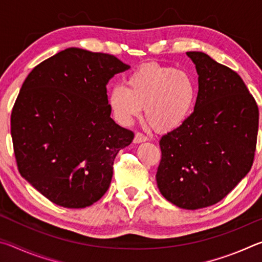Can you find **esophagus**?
<instances>
[{
    "label": "esophagus",
    "mask_w": 262,
    "mask_h": 262,
    "mask_svg": "<svg viewBox=\"0 0 262 262\" xmlns=\"http://www.w3.org/2000/svg\"><path fill=\"white\" fill-rule=\"evenodd\" d=\"M145 141H148V137L144 134H142V133L137 132L134 137V143H142V142H145Z\"/></svg>",
    "instance_id": "obj_1"
}]
</instances>
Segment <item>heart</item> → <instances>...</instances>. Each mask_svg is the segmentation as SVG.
I'll return each mask as SVG.
<instances>
[{"mask_svg":"<svg viewBox=\"0 0 262 262\" xmlns=\"http://www.w3.org/2000/svg\"><path fill=\"white\" fill-rule=\"evenodd\" d=\"M126 86L111 89L107 105L117 122L129 126L145 111V119L161 133L180 128L196 103V84L186 70L158 63L140 66L126 79Z\"/></svg>","mask_w":262,"mask_h":262,"instance_id":"1","label":"heart"}]
</instances>
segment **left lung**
<instances>
[{"instance_id":"left-lung-1","label":"left lung","mask_w":262,"mask_h":262,"mask_svg":"<svg viewBox=\"0 0 262 262\" xmlns=\"http://www.w3.org/2000/svg\"><path fill=\"white\" fill-rule=\"evenodd\" d=\"M199 75L194 112L159 141L156 181L164 198L195 210L220 202L250 172L259 110L239 75L202 52L186 53Z\"/></svg>"}]
</instances>
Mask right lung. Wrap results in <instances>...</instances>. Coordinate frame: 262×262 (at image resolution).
<instances>
[{
	"label": "right lung",
	"mask_w": 262,
	"mask_h": 262,
	"mask_svg": "<svg viewBox=\"0 0 262 262\" xmlns=\"http://www.w3.org/2000/svg\"><path fill=\"white\" fill-rule=\"evenodd\" d=\"M128 68L113 55L70 47L21 85L11 113L17 166L55 205L85 208L108 189L114 158L134 133L111 118L106 84Z\"/></svg>",
	"instance_id": "1"
}]
</instances>
